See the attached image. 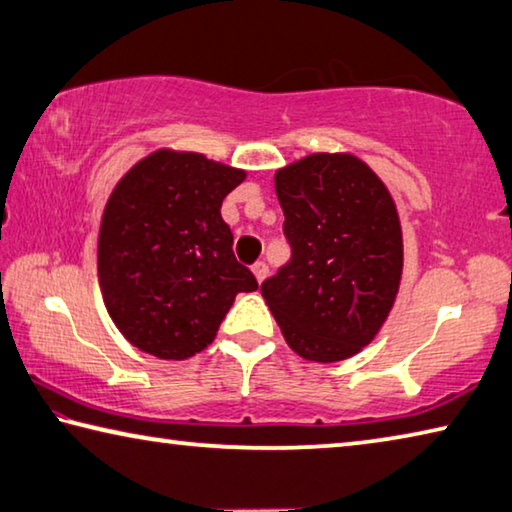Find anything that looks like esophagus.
<instances>
[{"instance_id": "esophagus-1", "label": "esophagus", "mask_w": 512, "mask_h": 512, "mask_svg": "<svg viewBox=\"0 0 512 512\" xmlns=\"http://www.w3.org/2000/svg\"><path fill=\"white\" fill-rule=\"evenodd\" d=\"M253 273L257 277V282H264L266 275H268V266L264 262H255L253 264Z\"/></svg>"}]
</instances>
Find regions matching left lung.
Listing matches in <instances>:
<instances>
[{"label": "left lung", "instance_id": "left-lung-1", "mask_svg": "<svg viewBox=\"0 0 512 512\" xmlns=\"http://www.w3.org/2000/svg\"><path fill=\"white\" fill-rule=\"evenodd\" d=\"M291 259L262 282L289 348L332 363L368 345L402 277V228L386 185L348 153H314L275 173Z\"/></svg>", "mask_w": 512, "mask_h": 512}]
</instances>
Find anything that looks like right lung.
Listing matches in <instances>:
<instances>
[{"instance_id": "1", "label": "right lung", "mask_w": 512, "mask_h": 512, "mask_svg": "<svg viewBox=\"0 0 512 512\" xmlns=\"http://www.w3.org/2000/svg\"><path fill=\"white\" fill-rule=\"evenodd\" d=\"M246 171L201 153L155 151L119 180L103 210L99 284L110 318L135 348L187 359L219 332L255 275L232 253L221 203Z\"/></svg>"}]
</instances>
